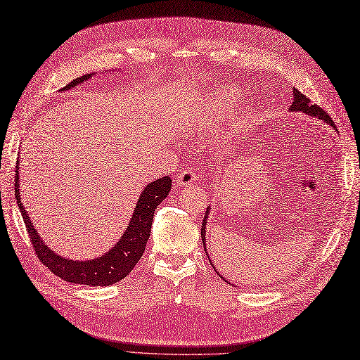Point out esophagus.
Listing matches in <instances>:
<instances>
[{"instance_id":"obj_1","label":"esophagus","mask_w":360,"mask_h":360,"mask_svg":"<svg viewBox=\"0 0 360 360\" xmlns=\"http://www.w3.org/2000/svg\"><path fill=\"white\" fill-rule=\"evenodd\" d=\"M197 179H198L197 172L193 169H183L177 176L176 183H177V186H188V184L195 183Z\"/></svg>"}]
</instances>
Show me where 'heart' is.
Wrapping results in <instances>:
<instances>
[{
	"mask_svg": "<svg viewBox=\"0 0 360 360\" xmlns=\"http://www.w3.org/2000/svg\"><path fill=\"white\" fill-rule=\"evenodd\" d=\"M239 89L238 87H226V89L212 91L206 95L201 103V108L195 118V129L200 131H207L219 127L228 118L231 129L240 130L248 125L252 120V112L250 108H238ZM233 112L232 115L231 113ZM232 116L230 117L229 115Z\"/></svg>",
	"mask_w": 360,
	"mask_h": 360,
	"instance_id": "obj_1",
	"label": "heart"
}]
</instances>
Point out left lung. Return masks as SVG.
Returning <instances> with one entry per match:
<instances>
[{"label": "left lung", "instance_id": "1", "mask_svg": "<svg viewBox=\"0 0 360 360\" xmlns=\"http://www.w3.org/2000/svg\"><path fill=\"white\" fill-rule=\"evenodd\" d=\"M292 95H294V101H292V104L289 105L290 112H301V113H304L307 116H312V118H316L318 121H321L323 124H327V125H330V127H333L336 130L335 122L332 121V118H330V116L321 108H318V105L310 103V100L306 98V95H303L297 89L292 91ZM336 133H338V130H336ZM209 213H210V207H207L206 217L202 218V224H201V238H202V244H204V250H206V252H207V248H206V224H207V219H209ZM207 257H209V255H207ZM210 264H212V260H210ZM212 266H213V269H215V265L212 264ZM217 273H218V271H217ZM221 278H224V277L221 276Z\"/></svg>", "mask_w": 360, "mask_h": 360}]
</instances>
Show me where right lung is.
Listing matches in <instances>:
<instances>
[{
	"label": "right lung",
	"instance_id": "1",
	"mask_svg": "<svg viewBox=\"0 0 360 360\" xmlns=\"http://www.w3.org/2000/svg\"><path fill=\"white\" fill-rule=\"evenodd\" d=\"M92 75H95V72L79 77V79H75L70 84L65 86L63 91L72 89L77 84H82L87 79H91ZM171 183L172 180L168 176H163L151 183H145V188L141 192L139 200L136 201V207L121 239L110 250L105 251L104 255L91 260L66 259L57 255V252H54L45 244L41 235L34 229L30 217H28V212L25 210L21 201V191H19V163L16 165L15 176V198L19 210H21V215L24 218L25 227L28 235H30L36 255L39 260L53 274L75 285L110 286L116 283V281L122 280L124 277H127L142 257L150 238L154 210L168 197L171 191Z\"/></svg>",
	"mask_w": 360,
	"mask_h": 360
}]
</instances>
